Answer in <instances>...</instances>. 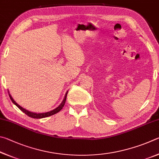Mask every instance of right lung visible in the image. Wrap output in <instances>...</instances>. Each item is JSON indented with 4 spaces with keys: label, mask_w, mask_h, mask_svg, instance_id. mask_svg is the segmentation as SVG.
I'll return each mask as SVG.
<instances>
[{
    "label": "right lung",
    "mask_w": 159,
    "mask_h": 159,
    "mask_svg": "<svg viewBox=\"0 0 159 159\" xmlns=\"http://www.w3.org/2000/svg\"><path fill=\"white\" fill-rule=\"evenodd\" d=\"M8 93H9V96L10 98L11 99V101H12V102H13L14 104H15L16 107H17L19 110H21L22 112H24L25 114H26V115H28L29 116H30V117H32V118H35V119H42V118H44V117H47V116H52V115H55V114H57V112H59V111L62 109V108L63 107L64 105H65V102H66V96H67V93H68V91H67L66 95H65V97H64V98L63 100V101L61 103L58 105V106L55 108V109L52 110L51 111H49V112H44V113H35V112H30V111L27 110L26 109H24V108H23L22 107H21L20 105H19V104L16 103V102L15 101V100H14L12 98V96L10 95V93H9V91H8Z\"/></svg>",
    "instance_id": "right-lung-1"
}]
</instances>
